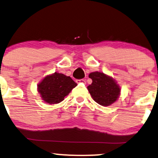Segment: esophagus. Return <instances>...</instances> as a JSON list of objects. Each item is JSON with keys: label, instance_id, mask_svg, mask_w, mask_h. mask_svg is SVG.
Segmentation results:
<instances>
[{"label": "esophagus", "instance_id": "1", "mask_svg": "<svg viewBox=\"0 0 158 158\" xmlns=\"http://www.w3.org/2000/svg\"><path fill=\"white\" fill-rule=\"evenodd\" d=\"M76 82H77V83H85V82H86V81H85V79H77V80H76Z\"/></svg>", "mask_w": 158, "mask_h": 158}]
</instances>
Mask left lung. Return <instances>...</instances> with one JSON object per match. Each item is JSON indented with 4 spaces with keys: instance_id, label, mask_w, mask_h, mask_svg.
Segmentation results:
<instances>
[{
    "instance_id": "8db88e82",
    "label": "left lung",
    "mask_w": 158,
    "mask_h": 158,
    "mask_svg": "<svg viewBox=\"0 0 158 158\" xmlns=\"http://www.w3.org/2000/svg\"><path fill=\"white\" fill-rule=\"evenodd\" d=\"M92 80L87 89L96 103L101 106L112 104L120 94V87L114 81L101 72H92L89 75Z\"/></svg>"
}]
</instances>
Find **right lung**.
I'll return each instance as SVG.
<instances>
[{
  "label": "right lung",
  "mask_w": 158,
  "mask_h": 158,
  "mask_svg": "<svg viewBox=\"0 0 158 158\" xmlns=\"http://www.w3.org/2000/svg\"><path fill=\"white\" fill-rule=\"evenodd\" d=\"M77 86L70 77L57 73L46 76L38 85V92L44 101L48 103H58L64 101L65 96Z\"/></svg>",
  "instance_id": "obj_1"
}]
</instances>
